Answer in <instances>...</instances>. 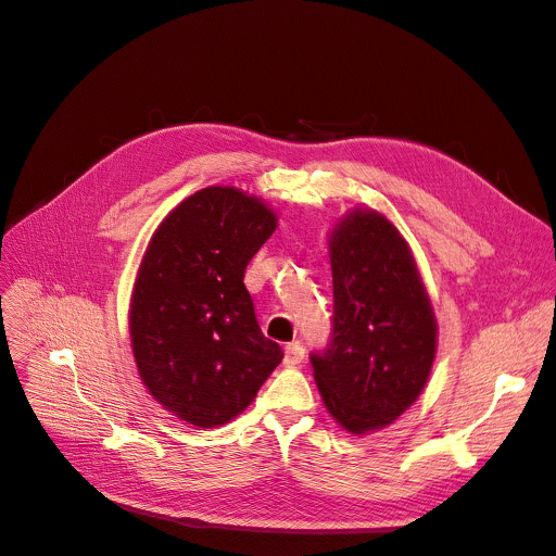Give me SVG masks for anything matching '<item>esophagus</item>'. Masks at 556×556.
<instances>
[{
	"instance_id": "esophagus-1",
	"label": "esophagus",
	"mask_w": 556,
	"mask_h": 556,
	"mask_svg": "<svg viewBox=\"0 0 556 556\" xmlns=\"http://www.w3.org/2000/svg\"><path fill=\"white\" fill-rule=\"evenodd\" d=\"M283 352H286V357H283V364H286V366H296V364L304 362V357H306V348L301 345L299 341L288 343V345L283 348Z\"/></svg>"
}]
</instances>
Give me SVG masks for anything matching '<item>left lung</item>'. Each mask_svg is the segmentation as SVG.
<instances>
[{
    "instance_id": "1",
    "label": "left lung",
    "mask_w": 556,
    "mask_h": 556,
    "mask_svg": "<svg viewBox=\"0 0 556 556\" xmlns=\"http://www.w3.org/2000/svg\"><path fill=\"white\" fill-rule=\"evenodd\" d=\"M328 245L332 332L311 364L330 417L366 434L390 426L421 394L437 352V319L408 241L381 213H348Z\"/></svg>"
}]
</instances>
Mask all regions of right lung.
<instances>
[{"instance_id": "obj_1", "label": "right lung", "mask_w": 556, "mask_h": 556, "mask_svg": "<svg viewBox=\"0 0 556 556\" xmlns=\"http://www.w3.org/2000/svg\"><path fill=\"white\" fill-rule=\"evenodd\" d=\"M275 228L262 199L208 186L168 213L143 252L128 313L132 355L148 392L186 424L232 421L283 359L243 286Z\"/></svg>"}]
</instances>
